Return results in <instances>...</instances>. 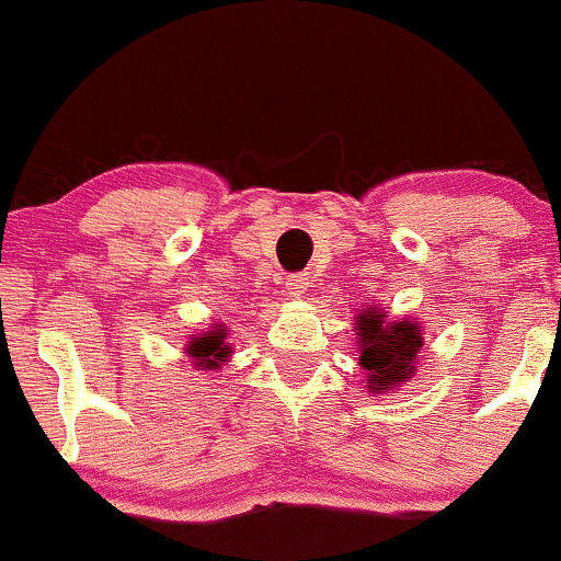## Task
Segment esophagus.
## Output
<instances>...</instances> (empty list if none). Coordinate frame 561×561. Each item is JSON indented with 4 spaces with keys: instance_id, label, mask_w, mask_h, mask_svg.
<instances>
[{
    "instance_id": "obj_1",
    "label": "esophagus",
    "mask_w": 561,
    "mask_h": 561,
    "mask_svg": "<svg viewBox=\"0 0 561 561\" xmlns=\"http://www.w3.org/2000/svg\"><path fill=\"white\" fill-rule=\"evenodd\" d=\"M308 285H311V282H308L306 274H293V276H289V279H287L285 289H287L289 298H302V295L308 293Z\"/></svg>"
}]
</instances>
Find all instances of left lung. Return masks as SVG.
<instances>
[{"instance_id": "obj_1", "label": "left lung", "mask_w": 561, "mask_h": 561, "mask_svg": "<svg viewBox=\"0 0 561 561\" xmlns=\"http://www.w3.org/2000/svg\"><path fill=\"white\" fill-rule=\"evenodd\" d=\"M422 334L420 321L411 317L390 321L388 311L377 302L356 313L358 366L366 375L364 388H369L371 396H388L414 379L424 345Z\"/></svg>"}]
</instances>
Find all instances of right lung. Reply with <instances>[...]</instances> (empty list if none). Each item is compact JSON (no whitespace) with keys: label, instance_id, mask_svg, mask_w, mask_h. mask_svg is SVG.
Listing matches in <instances>:
<instances>
[{"label":"right lung","instance_id":"right-lung-1","mask_svg":"<svg viewBox=\"0 0 561 561\" xmlns=\"http://www.w3.org/2000/svg\"><path fill=\"white\" fill-rule=\"evenodd\" d=\"M227 334H229V327L224 324V321H218V324L210 327L208 332L190 334V340H186L184 345V353L197 371L221 369V366L234 356L231 343H227Z\"/></svg>","mask_w":561,"mask_h":561}]
</instances>
